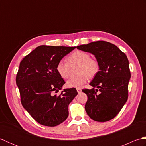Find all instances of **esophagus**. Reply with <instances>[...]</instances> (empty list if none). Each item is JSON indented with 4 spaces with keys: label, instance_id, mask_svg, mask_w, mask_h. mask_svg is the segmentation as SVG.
I'll return each instance as SVG.
<instances>
[{
    "label": "esophagus",
    "instance_id": "34e87169",
    "mask_svg": "<svg viewBox=\"0 0 146 146\" xmlns=\"http://www.w3.org/2000/svg\"><path fill=\"white\" fill-rule=\"evenodd\" d=\"M76 90H77V92H78V94H80V93L82 92V89L81 88H77Z\"/></svg>",
    "mask_w": 146,
    "mask_h": 146
}]
</instances>
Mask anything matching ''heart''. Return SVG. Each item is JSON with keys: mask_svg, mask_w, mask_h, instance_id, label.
Instances as JSON below:
<instances>
[{"mask_svg": "<svg viewBox=\"0 0 146 146\" xmlns=\"http://www.w3.org/2000/svg\"><path fill=\"white\" fill-rule=\"evenodd\" d=\"M78 64V75L71 77L66 82L69 88H80L88 81L89 76H95L100 70V64L97 59L90 57L88 52L77 50L68 57V62L61 60L58 61L56 70L61 78H67L70 76V65Z\"/></svg>", "mask_w": 146, "mask_h": 146, "instance_id": "heart-1", "label": "heart"}]
</instances>
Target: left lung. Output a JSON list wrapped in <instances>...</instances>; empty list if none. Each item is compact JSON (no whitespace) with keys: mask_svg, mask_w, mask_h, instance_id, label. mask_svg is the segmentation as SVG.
Returning <instances> with one entry per match:
<instances>
[{"mask_svg":"<svg viewBox=\"0 0 146 146\" xmlns=\"http://www.w3.org/2000/svg\"><path fill=\"white\" fill-rule=\"evenodd\" d=\"M76 48L94 54L100 64L99 71L90 83L94 88L82 90L88 97L85 106L86 113L97 122L113 119L128 98L131 71L127 57L115 45L103 41Z\"/></svg>","mask_w":146,"mask_h":146,"instance_id":"obj_1","label":"left lung"}]
</instances>
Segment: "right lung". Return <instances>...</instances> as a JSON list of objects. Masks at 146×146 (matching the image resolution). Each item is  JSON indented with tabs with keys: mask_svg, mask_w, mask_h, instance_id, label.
Returning <instances> with one entry per match:
<instances>
[{
	"mask_svg": "<svg viewBox=\"0 0 146 146\" xmlns=\"http://www.w3.org/2000/svg\"><path fill=\"white\" fill-rule=\"evenodd\" d=\"M76 47L40 46L21 61L16 75L24 109L40 124L54 127L67 119L68 105L78 94L75 88L64 89L65 82L56 70L64 56Z\"/></svg>",
	"mask_w": 146,
	"mask_h": 146,
	"instance_id": "add662e5",
	"label": "right lung"
}]
</instances>
